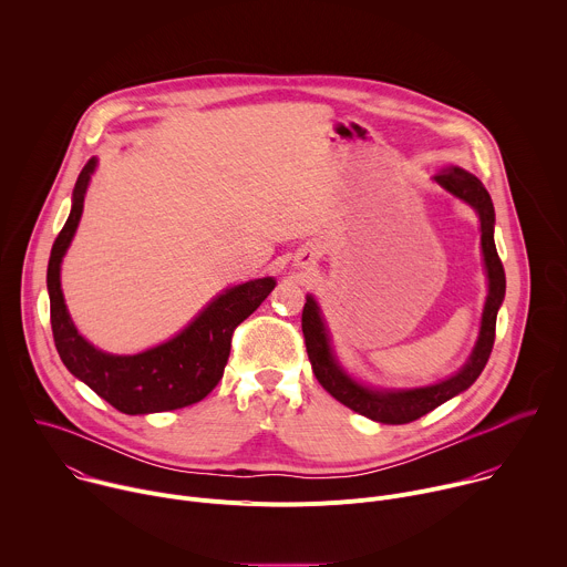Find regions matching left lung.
<instances>
[{"label":"left lung","mask_w":567,"mask_h":567,"mask_svg":"<svg viewBox=\"0 0 567 567\" xmlns=\"http://www.w3.org/2000/svg\"><path fill=\"white\" fill-rule=\"evenodd\" d=\"M434 179L443 188H447L450 194L470 203L476 209L481 218V247H483V258H485V269L489 280V293L485 300L476 347L467 364L456 375H452V379L443 383H436L430 388H416V390H399V392L367 390L355 381H351L349 375L340 369L338 360L333 358L329 347V336L320 318V309L311 296H307V302L302 309L305 344H307V353H309L311 369L316 373L318 383L344 408L385 425H405V423L419 421L421 416L430 414L445 401L465 392L478 379L494 347L496 313L505 298V271L494 245V205L487 188L476 175L467 173L461 166H447L439 171Z\"/></svg>","instance_id":"left-lung-1"}]
</instances>
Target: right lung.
I'll use <instances>...</instances> for the list:
<instances>
[{
  "instance_id": "obj_1",
  "label": "right lung",
  "mask_w": 567,
  "mask_h": 567,
  "mask_svg": "<svg viewBox=\"0 0 567 567\" xmlns=\"http://www.w3.org/2000/svg\"><path fill=\"white\" fill-rule=\"evenodd\" d=\"M93 168L95 157L84 164L75 182L73 209L53 243L47 271L58 353L75 379L122 414H155L200 403L223 379L236 327L262 305L276 280L260 278L227 289L184 331L148 351L113 355L95 349L71 322L60 289V265L78 229Z\"/></svg>"
}]
</instances>
